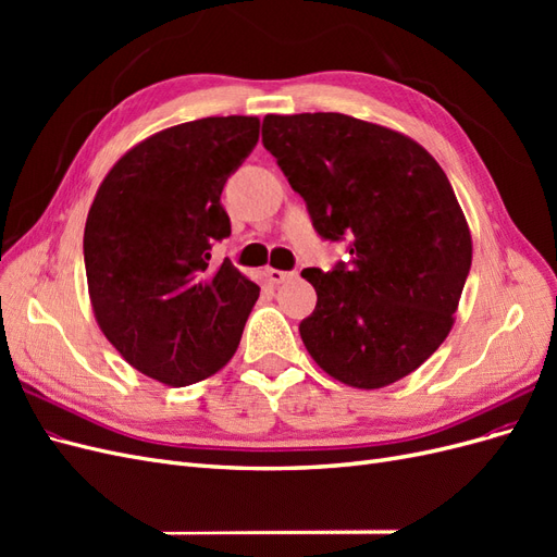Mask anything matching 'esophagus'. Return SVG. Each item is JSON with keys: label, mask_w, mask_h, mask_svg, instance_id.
Instances as JSON below:
<instances>
[{"label": "esophagus", "mask_w": 557, "mask_h": 557, "mask_svg": "<svg viewBox=\"0 0 557 557\" xmlns=\"http://www.w3.org/2000/svg\"><path fill=\"white\" fill-rule=\"evenodd\" d=\"M267 274H269V281H272L274 285H281L295 276V272H283V269H269Z\"/></svg>", "instance_id": "34e87169"}]
</instances>
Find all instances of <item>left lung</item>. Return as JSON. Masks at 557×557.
Returning <instances> with one entry per match:
<instances>
[{"mask_svg": "<svg viewBox=\"0 0 557 557\" xmlns=\"http://www.w3.org/2000/svg\"><path fill=\"white\" fill-rule=\"evenodd\" d=\"M262 144L307 201L320 237L350 262L305 269L318 295L301 342L332 379L391 385L444 344L471 267L448 176L411 137L344 113H269Z\"/></svg>", "mask_w": 557, "mask_h": 557, "instance_id": "8db88e82", "label": "left lung"}]
</instances>
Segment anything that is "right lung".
I'll list each match as a JSON object with an SVG mask.
<instances>
[{
    "label": "right lung",
    "mask_w": 557,
    "mask_h": 557,
    "mask_svg": "<svg viewBox=\"0 0 557 557\" xmlns=\"http://www.w3.org/2000/svg\"><path fill=\"white\" fill-rule=\"evenodd\" d=\"M260 137L256 115H211L156 132L117 160L88 211L83 256L99 330L141 374L183 387L232 360L260 288L232 262L227 176Z\"/></svg>",
    "instance_id": "obj_1"
}]
</instances>
